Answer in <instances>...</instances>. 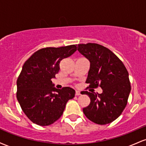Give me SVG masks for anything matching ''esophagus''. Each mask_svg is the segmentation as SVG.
<instances>
[{
    "label": "esophagus",
    "mask_w": 146,
    "mask_h": 146,
    "mask_svg": "<svg viewBox=\"0 0 146 146\" xmlns=\"http://www.w3.org/2000/svg\"><path fill=\"white\" fill-rule=\"evenodd\" d=\"M81 95L80 92L78 91V90H76V91H75V95H76V96H78V95Z\"/></svg>",
    "instance_id": "esophagus-1"
}]
</instances>
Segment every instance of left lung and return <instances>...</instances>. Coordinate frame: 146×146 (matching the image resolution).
Listing matches in <instances>:
<instances>
[{"label": "left lung", "mask_w": 146, "mask_h": 146, "mask_svg": "<svg viewBox=\"0 0 146 146\" xmlns=\"http://www.w3.org/2000/svg\"><path fill=\"white\" fill-rule=\"evenodd\" d=\"M78 50L90 61L86 82L88 88L101 87L102 93L82 91L90 99V104L83 108L88 119L105 125L121 115L128 103L131 90L128 72L124 64L108 48L96 43L78 44Z\"/></svg>", "instance_id": "8db88e82"}]
</instances>
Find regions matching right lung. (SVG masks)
<instances>
[{
  "label": "right lung",
  "instance_id": "obj_1",
  "mask_svg": "<svg viewBox=\"0 0 146 146\" xmlns=\"http://www.w3.org/2000/svg\"><path fill=\"white\" fill-rule=\"evenodd\" d=\"M76 50L75 44L43 48L23 64L17 80L16 97L33 123L42 126L53 123L62 116L67 102L75 97V90L70 87L57 89L51 79L59 71L61 60Z\"/></svg>",
  "mask_w": 146,
  "mask_h": 146
}]
</instances>
